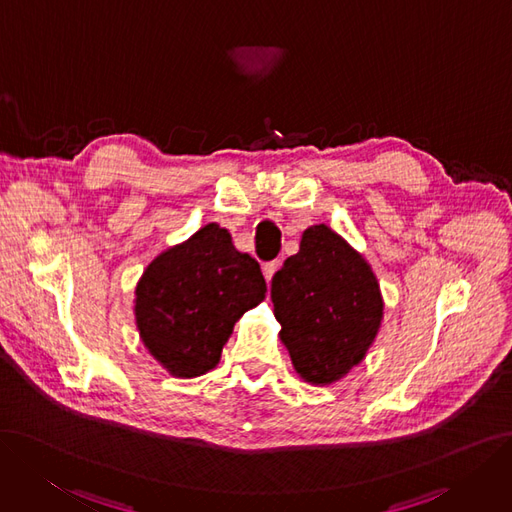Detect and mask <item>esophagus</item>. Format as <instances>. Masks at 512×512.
Returning a JSON list of instances; mask_svg holds the SVG:
<instances>
[{
  "label": "esophagus",
  "instance_id": "34e87169",
  "mask_svg": "<svg viewBox=\"0 0 512 512\" xmlns=\"http://www.w3.org/2000/svg\"><path fill=\"white\" fill-rule=\"evenodd\" d=\"M280 268V259H274V261H268V263H263V276H266V280H272V276H274V272Z\"/></svg>",
  "mask_w": 512,
  "mask_h": 512
}]
</instances>
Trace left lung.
Returning a JSON list of instances; mask_svg holds the SVG:
<instances>
[{
  "label": "left lung",
  "mask_w": 512,
  "mask_h": 512,
  "mask_svg": "<svg viewBox=\"0 0 512 512\" xmlns=\"http://www.w3.org/2000/svg\"><path fill=\"white\" fill-rule=\"evenodd\" d=\"M274 316L295 371L333 384L365 358L384 301L371 266L327 225H312L272 278Z\"/></svg>",
  "instance_id": "8db88e82"
}]
</instances>
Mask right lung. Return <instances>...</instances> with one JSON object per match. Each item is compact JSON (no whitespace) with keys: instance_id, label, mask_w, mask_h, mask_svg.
I'll use <instances>...</instances> for the list:
<instances>
[{"instance_id":"1","label":"right lung","mask_w":512,"mask_h":512,"mask_svg":"<svg viewBox=\"0 0 512 512\" xmlns=\"http://www.w3.org/2000/svg\"><path fill=\"white\" fill-rule=\"evenodd\" d=\"M266 291L259 263L208 223L149 263L137 285V329L170 375L196 377L219 363L234 323Z\"/></svg>"}]
</instances>
